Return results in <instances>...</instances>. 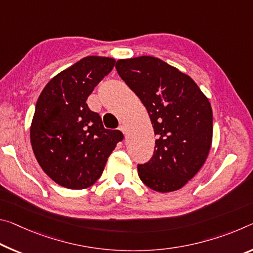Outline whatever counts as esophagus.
Returning a JSON list of instances; mask_svg holds the SVG:
<instances>
[{
  "label": "esophagus",
  "mask_w": 253,
  "mask_h": 253,
  "mask_svg": "<svg viewBox=\"0 0 253 253\" xmlns=\"http://www.w3.org/2000/svg\"><path fill=\"white\" fill-rule=\"evenodd\" d=\"M118 129H119L120 131H122V133H123L124 135H125V134H126V127H125V126H124V125H120V126L118 127Z\"/></svg>",
  "instance_id": "obj_1"
}]
</instances>
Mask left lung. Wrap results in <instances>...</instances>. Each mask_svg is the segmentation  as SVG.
<instances>
[{
	"label": "left lung",
	"instance_id": "1",
	"mask_svg": "<svg viewBox=\"0 0 253 253\" xmlns=\"http://www.w3.org/2000/svg\"><path fill=\"white\" fill-rule=\"evenodd\" d=\"M116 70L141 99L158 136L153 156L137 166L139 179L159 192L180 189L195 177L210 153V101L190 76L160 58L119 59Z\"/></svg>",
	"mask_w": 253,
	"mask_h": 253
}]
</instances>
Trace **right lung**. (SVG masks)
<instances>
[{"instance_id":"1","label":"right lung","mask_w":253,"mask_h":253,"mask_svg":"<svg viewBox=\"0 0 253 253\" xmlns=\"http://www.w3.org/2000/svg\"><path fill=\"white\" fill-rule=\"evenodd\" d=\"M109 57L87 56L54 76L40 93L30 128L36 159L59 186L84 189L101 177L124 135L106 129L86 99L114 69Z\"/></svg>"}]
</instances>
